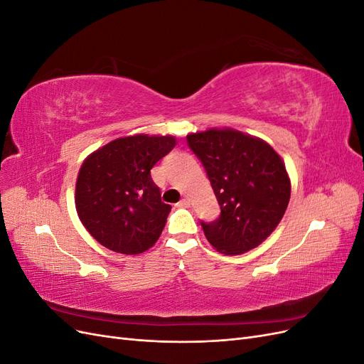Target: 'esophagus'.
<instances>
[{
	"instance_id": "1",
	"label": "esophagus",
	"mask_w": 364,
	"mask_h": 364,
	"mask_svg": "<svg viewBox=\"0 0 364 364\" xmlns=\"http://www.w3.org/2000/svg\"><path fill=\"white\" fill-rule=\"evenodd\" d=\"M178 206H181V208H188V206H190V199H182V200L178 203Z\"/></svg>"
}]
</instances>
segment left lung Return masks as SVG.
I'll list each match as a JSON object with an SVG mask.
<instances>
[{"instance_id":"obj_1","label":"left lung","mask_w":364,"mask_h":364,"mask_svg":"<svg viewBox=\"0 0 364 364\" xmlns=\"http://www.w3.org/2000/svg\"><path fill=\"white\" fill-rule=\"evenodd\" d=\"M203 164L220 218L202 223L206 240L225 255H241L259 246L282 220L291 182L282 158L261 138L223 127L186 135Z\"/></svg>"}]
</instances>
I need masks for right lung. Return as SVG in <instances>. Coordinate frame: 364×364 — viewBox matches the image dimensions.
<instances>
[{
  "mask_svg": "<svg viewBox=\"0 0 364 364\" xmlns=\"http://www.w3.org/2000/svg\"><path fill=\"white\" fill-rule=\"evenodd\" d=\"M173 135L136 134L107 142L87 156L75 182V209L98 243L138 255L156 243L171 206L150 170L173 150Z\"/></svg>",
  "mask_w": 364,
  "mask_h": 364,
  "instance_id": "right-lung-1",
  "label": "right lung"
}]
</instances>
